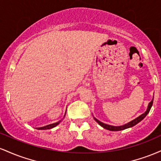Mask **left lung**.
Segmentation results:
<instances>
[{
  "mask_svg": "<svg viewBox=\"0 0 161 161\" xmlns=\"http://www.w3.org/2000/svg\"><path fill=\"white\" fill-rule=\"evenodd\" d=\"M153 101H154V98L151 100V102L149 103L147 110H146V111L143 114H142L141 116H138V117L136 118V119H133V120L129 122V123H126V124H125V125H120V126H113V125H110L105 124V123H101V121L97 120V119H96V118H95V121L97 122V123H98L100 125H101V126H102L103 128L108 129V130H110V131H120V130H123V129L130 128V127L134 126L135 125L137 124V123H139L140 121H142V119H143L144 118H145V116H147V114H148L149 111H150V110H151V106H152V104H153Z\"/></svg>",
  "mask_w": 161,
  "mask_h": 161,
  "instance_id": "8db88e82",
  "label": "left lung"
}]
</instances>
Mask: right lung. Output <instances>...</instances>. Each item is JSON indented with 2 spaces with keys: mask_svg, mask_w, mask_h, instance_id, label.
<instances>
[{
  "mask_svg": "<svg viewBox=\"0 0 161 161\" xmlns=\"http://www.w3.org/2000/svg\"><path fill=\"white\" fill-rule=\"evenodd\" d=\"M66 115V114H65ZM61 122V120H60L59 122H57V123H53V124H50V125H45V126H43V127H40V128H36L38 129H52L53 127H55L56 125H57L59 124V123Z\"/></svg>",
  "mask_w": 161,
  "mask_h": 161,
  "instance_id": "obj_1",
  "label": "right lung"
}]
</instances>
